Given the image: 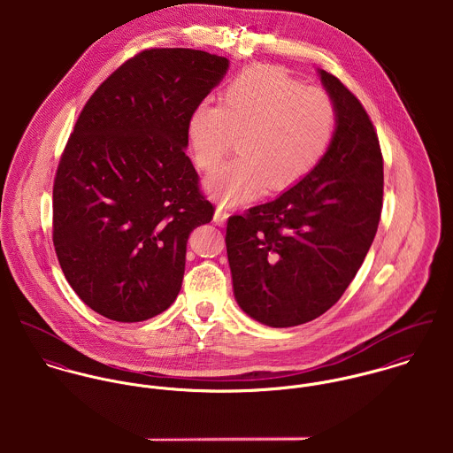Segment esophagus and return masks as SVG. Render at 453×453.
I'll list each match as a JSON object with an SVG mask.
<instances>
[{
    "label": "esophagus",
    "mask_w": 453,
    "mask_h": 453,
    "mask_svg": "<svg viewBox=\"0 0 453 453\" xmlns=\"http://www.w3.org/2000/svg\"><path fill=\"white\" fill-rule=\"evenodd\" d=\"M226 219H228V211L225 209V205H218L214 211V223L218 226H225Z\"/></svg>",
    "instance_id": "esophagus-1"
}]
</instances>
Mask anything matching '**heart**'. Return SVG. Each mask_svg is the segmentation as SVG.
<instances>
[{
	"label": "heart",
	"instance_id": "heart-1",
	"mask_svg": "<svg viewBox=\"0 0 453 453\" xmlns=\"http://www.w3.org/2000/svg\"><path fill=\"white\" fill-rule=\"evenodd\" d=\"M336 126L331 97L272 65H253L221 92L219 106L202 101L187 134L200 171L211 174L234 148L239 157L205 188L228 203L246 202L266 187L282 192L305 180L323 160Z\"/></svg>",
	"mask_w": 453,
	"mask_h": 453
}]
</instances>
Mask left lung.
I'll use <instances>...</instances> for the list:
<instances>
[{
  "label": "left lung",
  "mask_w": 453,
  "mask_h": 453,
  "mask_svg": "<svg viewBox=\"0 0 453 453\" xmlns=\"http://www.w3.org/2000/svg\"><path fill=\"white\" fill-rule=\"evenodd\" d=\"M319 76L336 111L323 160L305 180L226 225L235 300L272 327L309 323L340 300L382 212L384 160L373 124L336 76L324 69Z\"/></svg>",
  "instance_id": "left-lung-1"
}]
</instances>
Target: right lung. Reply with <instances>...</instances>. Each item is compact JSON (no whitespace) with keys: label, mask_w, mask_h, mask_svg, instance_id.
<instances>
[{"label":"right lung","mask_w":453,"mask_h":453,"mask_svg":"<svg viewBox=\"0 0 453 453\" xmlns=\"http://www.w3.org/2000/svg\"><path fill=\"white\" fill-rule=\"evenodd\" d=\"M228 65L203 50H144L97 87L67 139L54 248L80 300L111 321L151 319L181 289L188 237L214 214L187 126Z\"/></svg>","instance_id":"add662e5"}]
</instances>
